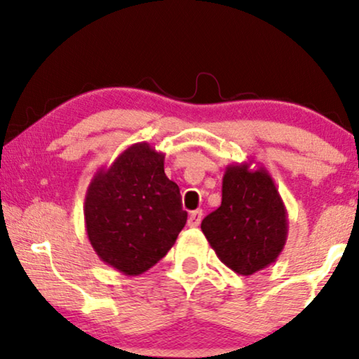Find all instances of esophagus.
Instances as JSON below:
<instances>
[{
  "label": "esophagus",
  "mask_w": 359,
  "mask_h": 359,
  "mask_svg": "<svg viewBox=\"0 0 359 359\" xmlns=\"http://www.w3.org/2000/svg\"><path fill=\"white\" fill-rule=\"evenodd\" d=\"M201 220H203V210L201 209L193 210L188 217V225L189 227H198V225L201 224Z\"/></svg>",
  "instance_id": "1"
}]
</instances>
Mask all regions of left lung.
Segmentation results:
<instances>
[{
  "mask_svg": "<svg viewBox=\"0 0 359 359\" xmlns=\"http://www.w3.org/2000/svg\"><path fill=\"white\" fill-rule=\"evenodd\" d=\"M220 262L250 276L281 255L287 238V212L276 184L264 166L250 163L225 168L222 204L201 224Z\"/></svg>",
  "mask_w": 359,
  "mask_h": 359,
  "instance_id": "left-lung-1",
  "label": "left lung"
}]
</instances>
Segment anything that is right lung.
<instances>
[{
  "mask_svg": "<svg viewBox=\"0 0 359 359\" xmlns=\"http://www.w3.org/2000/svg\"><path fill=\"white\" fill-rule=\"evenodd\" d=\"M165 154L130 145L93 176L85 198L88 240L101 262L127 276L155 266L173 247L188 212L165 175Z\"/></svg>",
  "mask_w": 359,
  "mask_h": 359,
  "instance_id": "1",
  "label": "right lung"
}]
</instances>
